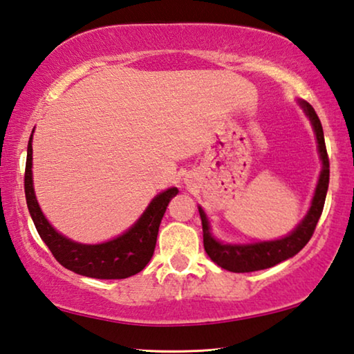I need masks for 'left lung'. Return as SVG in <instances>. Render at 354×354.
Instances as JSON below:
<instances>
[{"label":"left lung","instance_id":"left-lung-1","mask_svg":"<svg viewBox=\"0 0 354 354\" xmlns=\"http://www.w3.org/2000/svg\"><path fill=\"white\" fill-rule=\"evenodd\" d=\"M298 103L301 106L304 113H306L310 124H313L317 139V149H319L322 160V171L314 192L313 201H310L309 211L304 215V218L293 227V231H290L284 237L277 239V241H263L253 243H223L212 236L211 223H209L207 215L203 211V207L198 206L203 225V243H205L206 253L218 267L225 268L227 272L248 273L263 270V268H270L277 266V263L295 256L298 251L304 248V245L309 242V239L314 234L317 221H319L323 206H325L329 184V159L325 147V137H323L322 123L319 117H317L314 107L301 100Z\"/></svg>","mask_w":354,"mask_h":354}]
</instances>
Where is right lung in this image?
I'll use <instances>...</instances> for the list:
<instances>
[{
  "mask_svg": "<svg viewBox=\"0 0 354 354\" xmlns=\"http://www.w3.org/2000/svg\"><path fill=\"white\" fill-rule=\"evenodd\" d=\"M178 192L176 187H170L156 195L139 220L112 241L93 245L75 242L51 226L35 198L32 183V134L29 137L25 170V195L29 214L41 241L46 243L56 261L82 277L123 279L142 272L153 257L165 209Z\"/></svg>",
  "mask_w": 354,
  "mask_h": 354,
  "instance_id": "1",
  "label": "right lung"
}]
</instances>
